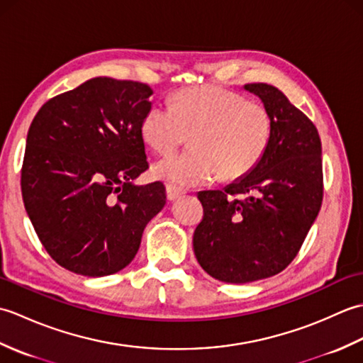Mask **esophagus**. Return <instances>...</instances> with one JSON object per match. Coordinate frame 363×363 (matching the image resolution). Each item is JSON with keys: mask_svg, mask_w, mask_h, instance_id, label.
Returning a JSON list of instances; mask_svg holds the SVG:
<instances>
[{"mask_svg": "<svg viewBox=\"0 0 363 363\" xmlns=\"http://www.w3.org/2000/svg\"><path fill=\"white\" fill-rule=\"evenodd\" d=\"M184 194H186V191L179 187L172 186V184H168L167 186V198L169 199V201H176V199H179Z\"/></svg>", "mask_w": 363, "mask_h": 363, "instance_id": "obj_1", "label": "esophagus"}]
</instances>
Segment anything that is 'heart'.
<instances>
[{
    "instance_id": "heart-1",
    "label": "heart",
    "mask_w": 363,
    "mask_h": 363,
    "mask_svg": "<svg viewBox=\"0 0 363 363\" xmlns=\"http://www.w3.org/2000/svg\"><path fill=\"white\" fill-rule=\"evenodd\" d=\"M143 140L159 154L187 142L190 150L160 160L154 174L176 187L242 177L265 156L273 120L265 106L217 86L177 91L172 106L154 104L142 118Z\"/></svg>"
}]
</instances>
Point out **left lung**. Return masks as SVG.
<instances>
[{
    "label": "left lung",
    "mask_w": 363,
    "mask_h": 363,
    "mask_svg": "<svg viewBox=\"0 0 363 363\" xmlns=\"http://www.w3.org/2000/svg\"><path fill=\"white\" fill-rule=\"evenodd\" d=\"M273 120L265 156L225 190L198 194L204 217L194 234L206 273L245 284L272 277L298 256L321 209L323 160L318 130L279 89L245 84Z\"/></svg>",
    "instance_id": "8db88e82"
}]
</instances>
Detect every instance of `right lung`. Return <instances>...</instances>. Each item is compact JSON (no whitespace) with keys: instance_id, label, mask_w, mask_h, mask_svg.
I'll use <instances>...</instances> for the list:
<instances>
[{"instance_id":"right-lung-1","label":"right lung","mask_w":363,"mask_h":363,"mask_svg":"<svg viewBox=\"0 0 363 363\" xmlns=\"http://www.w3.org/2000/svg\"><path fill=\"white\" fill-rule=\"evenodd\" d=\"M151 95L148 84L99 76L48 99L30 123L23 203L46 252L76 274L129 265L165 206L160 181L133 184L150 167L140 126Z\"/></svg>"}]
</instances>
